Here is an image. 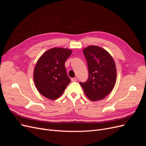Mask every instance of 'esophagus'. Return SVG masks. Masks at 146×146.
<instances>
[{
	"instance_id": "34e87169",
	"label": "esophagus",
	"mask_w": 146,
	"mask_h": 146,
	"mask_svg": "<svg viewBox=\"0 0 146 146\" xmlns=\"http://www.w3.org/2000/svg\"><path fill=\"white\" fill-rule=\"evenodd\" d=\"M71 81L72 82H76V81H77V78H76V77L72 78H71Z\"/></svg>"
}]
</instances>
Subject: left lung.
<instances>
[{"label":"left lung","mask_w":146,"mask_h":146,"mask_svg":"<svg viewBox=\"0 0 146 146\" xmlns=\"http://www.w3.org/2000/svg\"><path fill=\"white\" fill-rule=\"evenodd\" d=\"M87 61L88 78L80 82L88 99H103L112 91L116 80L114 61L109 53L99 46H90L83 50Z\"/></svg>","instance_id":"1"}]
</instances>
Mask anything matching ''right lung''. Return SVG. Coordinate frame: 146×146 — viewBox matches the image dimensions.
<instances>
[{
  "mask_svg": "<svg viewBox=\"0 0 146 146\" xmlns=\"http://www.w3.org/2000/svg\"><path fill=\"white\" fill-rule=\"evenodd\" d=\"M72 51L53 48L44 53L35 66L33 80L38 91L45 98L58 99L70 82L66 73L65 62Z\"/></svg>",
  "mask_w": 146,
  "mask_h": 146,
  "instance_id": "add662e5",
  "label": "right lung"
}]
</instances>
